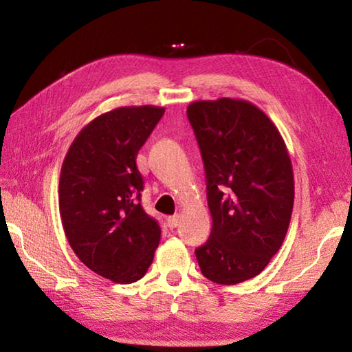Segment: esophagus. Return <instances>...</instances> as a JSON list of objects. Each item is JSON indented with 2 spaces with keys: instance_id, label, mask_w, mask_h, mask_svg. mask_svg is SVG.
<instances>
[{
  "instance_id": "34e87169",
  "label": "esophagus",
  "mask_w": 352,
  "mask_h": 352,
  "mask_svg": "<svg viewBox=\"0 0 352 352\" xmlns=\"http://www.w3.org/2000/svg\"><path fill=\"white\" fill-rule=\"evenodd\" d=\"M166 222H168V226H169L170 230H174V228H177V226H178V223H180V217H178V216H169Z\"/></svg>"
}]
</instances>
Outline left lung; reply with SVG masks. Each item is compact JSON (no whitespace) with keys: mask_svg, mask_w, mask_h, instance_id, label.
I'll return each instance as SVG.
<instances>
[{"mask_svg":"<svg viewBox=\"0 0 352 352\" xmlns=\"http://www.w3.org/2000/svg\"><path fill=\"white\" fill-rule=\"evenodd\" d=\"M188 119L206 174L212 230L195 250L204 276L233 285L265 269L294 210L292 162L270 118L243 99L195 100Z\"/></svg>","mask_w":352,"mask_h":352,"instance_id":"1","label":"left lung"}]
</instances>
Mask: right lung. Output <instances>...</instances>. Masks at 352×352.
<instances>
[{"mask_svg":"<svg viewBox=\"0 0 352 352\" xmlns=\"http://www.w3.org/2000/svg\"><path fill=\"white\" fill-rule=\"evenodd\" d=\"M163 107H119L94 118L69 146L58 182L65 236L77 258L105 279L130 284L146 275L162 239L141 206L136 155Z\"/></svg>","mask_w":352,"mask_h":352,"instance_id":"right-lung-1","label":"right lung"}]
</instances>
